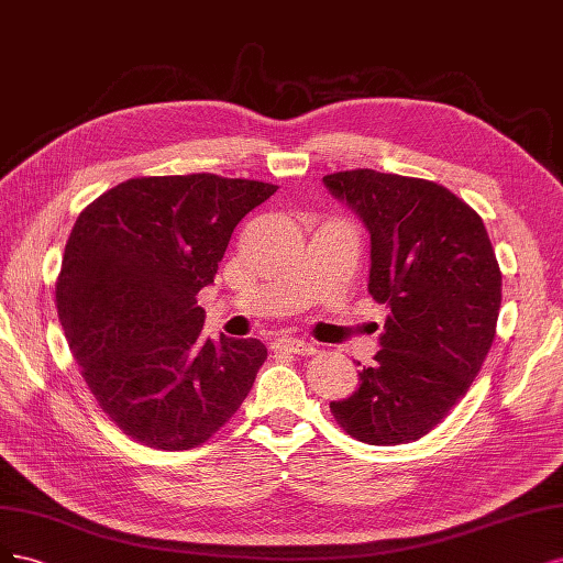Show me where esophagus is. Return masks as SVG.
Segmentation results:
<instances>
[{
    "label": "esophagus",
    "instance_id": "obj_1",
    "mask_svg": "<svg viewBox=\"0 0 563 563\" xmlns=\"http://www.w3.org/2000/svg\"><path fill=\"white\" fill-rule=\"evenodd\" d=\"M276 351L283 353H292V355H303V357H311L316 353V346L311 341H303V339H278L274 343Z\"/></svg>",
    "mask_w": 563,
    "mask_h": 563
}]
</instances>
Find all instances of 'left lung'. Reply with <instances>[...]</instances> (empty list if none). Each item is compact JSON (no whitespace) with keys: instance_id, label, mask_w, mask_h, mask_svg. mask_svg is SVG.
I'll use <instances>...</instances> for the list:
<instances>
[{"instance_id":"8db88e82","label":"left lung","mask_w":563,"mask_h":563,"mask_svg":"<svg viewBox=\"0 0 563 563\" xmlns=\"http://www.w3.org/2000/svg\"><path fill=\"white\" fill-rule=\"evenodd\" d=\"M365 222L369 295L390 308L360 388L330 402L351 438H423L473 386L496 336L503 276L482 217L446 187L369 168L322 177Z\"/></svg>"}]
</instances>
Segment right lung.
Listing matches in <instances>:
<instances>
[{
    "instance_id": "add662e5",
    "label": "right lung",
    "mask_w": 563,
    "mask_h": 563,
    "mask_svg": "<svg viewBox=\"0 0 563 563\" xmlns=\"http://www.w3.org/2000/svg\"><path fill=\"white\" fill-rule=\"evenodd\" d=\"M278 187L210 173L125 179L77 217L56 283L69 351L100 409L135 442L210 440L266 360L257 339H206L196 295L231 233Z\"/></svg>"
}]
</instances>
